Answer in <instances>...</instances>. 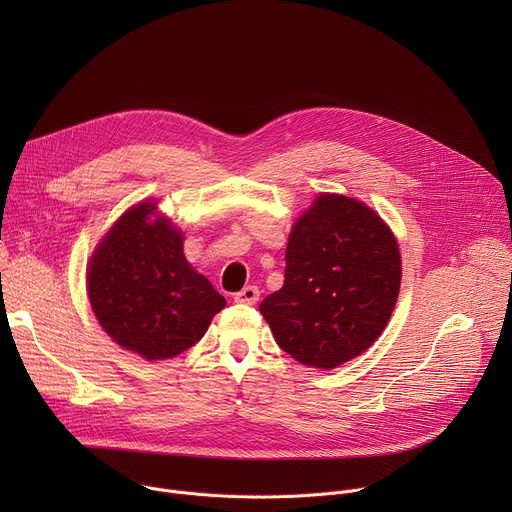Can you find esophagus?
Segmentation results:
<instances>
[{
	"label": "esophagus",
	"instance_id": "34e87169",
	"mask_svg": "<svg viewBox=\"0 0 512 512\" xmlns=\"http://www.w3.org/2000/svg\"><path fill=\"white\" fill-rule=\"evenodd\" d=\"M257 300H259V287L257 285H247L235 294V302H239V304L253 306V304H257Z\"/></svg>",
	"mask_w": 512,
	"mask_h": 512
}]
</instances>
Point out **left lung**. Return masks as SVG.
Wrapping results in <instances>:
<instances>
[{
  "label": "left lung",
  "instance_id": "obj_1",
  "mask_svg": "<svg viewBox=\"0 0 512 512\" xmlns=\"http://www.w3.org/2000/svg\"><path fill=\"white\" fill-rule=\"evenodd\" d=\"M401 287V253L383 218L354 198L320 194L291 227L285 281L259 310L298 362L336 369L385 330Z\"/></svg>",
  "mask_w": 512,
  "mask_h": 512
}]
</instances>
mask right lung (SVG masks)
Returning <instances> with one entry per match:
<instances>
[{
  "label": "right lung",
  "mask_w": 512,
  "mask_h": 512,
  "mask_svg": "<svg viewBox=\"0 0 512 512\" xmlns=\"http://www.w3.org/2000/svg\"><path fill=\"white\" fill-rule=\"evenodd\" d=\"M91 308L103 330L145 360L194 346L225 298L184 257L182 233L156 200L125 210L87 267Z\"/></svg>",
  "instance_id": "1"
}]
</instances>
